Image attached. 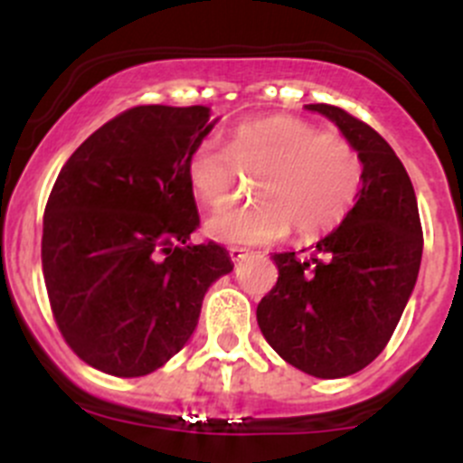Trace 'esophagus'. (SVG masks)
<instances>
[{
  "label": "esophagus",
  "instance_id": "34e87169",
  "mask_svg": "<svg viewBox=\"0 0 463 463\" xmlns=\"http://www.w3.org/2000/svg\"><path fill=\"white\" fill-rule=\"evenodd\" d=\"M228 253H231L232 261H241L244 258H249V249H240V246H231Z\"/></svg>",
  "mask_w": 463,
  "mask_h": 463
}]
</instances>
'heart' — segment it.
Returning a JSON list of instances; mask_svg holds the SVG:
<instances>
[{
  "label": "heart",
  "instance_id": "heart-1",
  "mask_svg": "<svg viewBox=\"0 0 463 463\" xmlns=\"http://www.w3.org/2000/svg\"><path fill=\"white\" fill-rule=\"evenodd\" d=\"M255 181V202L205 219V232L228 244H264L287 235H318L338 226L363 188V158L347 138L300 118H261L232 129L228 147L214 137L190 152L185 176L194 199L210 208Z\"/></svg>",
  "mask_w": 463,
  "mask_h": 463
}]
</instances>
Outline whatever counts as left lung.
Returning <instances> with one entry per match:
<instances>
[{
	"instance_id": "8db88e82",
	"label": "left lung",
	"mask_w": 463,
	"mask_h": 463,
	"mask_svg": "<svg viewBox=\"0 0 463 463\" xmlns=\"http://www.w3.org/2000/svg\"><path fill=\"white\" fill-rule=\"evenodd\" d=\"M305 107L334 120L358 149L363 188L307 258L273 253L278 284L258 305V325L288 365L343 378L390 343L417 284L423 231L412 181L385 138L340 107Z\"/></svg>"
}]
</instances>
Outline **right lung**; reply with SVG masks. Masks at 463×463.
Instances as JSON below:
<instances>
[{
    "mask_svg": "<svg viewBox=\"0 0 463 463\" xmlns=\"http://www.w3.org/2000/svg\"><path fill=\"white\" fill-rule=\"evenodd\" d=\"M203 105L123 111L69 156L44 208L42 270L60 334L111 376H145L184 349L205 291L231 273L199 226L185 176L208 137Z\"/></svg>",
    "mask_w": 463,
    "mask_h": 463,
    "instance_id": "right-lung-1",
    "label": "right lung"
}]
</instances>
